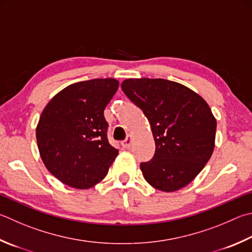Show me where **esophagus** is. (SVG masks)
Here are the masks:
<instances>
[{
    "label": "esophagus",
    "instance_id": "esophagus-1",
    "mask_svg": "<svg viewBox=\"0 0 252 252\" xmlns=\"http://www.w3.org/2000/svg\"><path fill=\"white\" fill-rule=\"evenodd\" d=\"M131 143H132L131 136H127V138L122 142V146H123V148H126V149H129L131 146Z\"/></svg>",
    "mask_w": 252,
    "mask_h": 252
}]
</instances>
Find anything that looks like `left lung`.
<instances>
[{"label":"left lung","instance_id":"left-lung-1","mask_svg":"<svg viewBox=\"0 0 252 252\" xmlns=\"http://www.w3.org/2000/svg\"><path fill=\"white\" fill-rule=\"evenodd\" d=\"M121 88L152 130L154 157L140 165L145 181L166 193L189 185L215 148L217 122L208 103L186 86L162 78L126 79Z\"/></svg>","mask_w":252,"mask_h":252}]
</instances>
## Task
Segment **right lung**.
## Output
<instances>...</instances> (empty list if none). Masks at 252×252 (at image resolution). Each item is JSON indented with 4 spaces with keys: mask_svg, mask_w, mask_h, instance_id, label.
I'll return each mask as SVG.
<instances>
[{
    "mask_svg": "<svg viewBox=\"0 0 252 252\" xmlns=\"http://www.w3.org/2000/svg\"><path fill=\"white\" fill-rule=\"evenodd\" d=\"M113 78L76 82L54 95L36 126L39 155L57 180L88 189L101 182L119 151L107 139L103 111L117 93Z\"/></svg>",
    "mask_w": 252,
    "mask_h": 252,
    "instance_id": "obj_1",
    "label": "right lung"
}]
</instances>
